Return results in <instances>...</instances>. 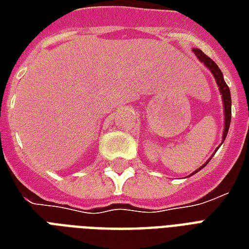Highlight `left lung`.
Segmentation results:
<instances>
[{
  "mask_svg": "<svg viewBox=\"0 0 249 249\" xmlns=\"http://www.w3.org/2000/svg\"><path fill=\"white\" fill-rule=\"evenodd\" d=\"M193 53L196 54L198 60L201 62L205 64V66L208 68L209 71H212V74L216 78V82H217V85H219L220 93L223 94V101H224V116H225V124H224V132H223V141L225 140V137H227V133H228V129H230V124H231V92H230V88L228 85L225 84L224 81V77H223V73L219 69V66L216 65V62L213 60H211L207 54H204L203 52L200 51V49H193ZM207 164V162H205ZM205 164H204L203 167H205ZM201 167V168H203ZM200 168V169H201ZM197 169V171H200ZM196 171V172H197ZM193 172V173H196ZM192 173V175H193Z\"/></svg>",
  "mask_w": 249,
  "mask_h": 249,
  "instance_id": "obj_1",
  "label": "left lung"
}]
</instances>
